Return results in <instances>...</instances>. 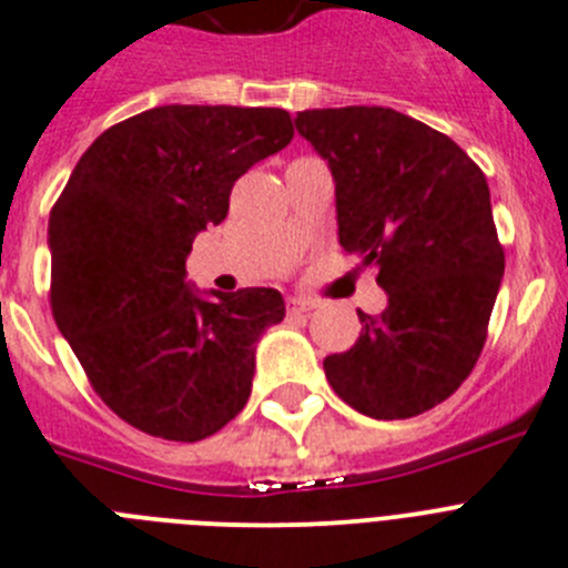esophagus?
<instances>
[{
    "label": "esophagus",
    "instance_id": "34e87169",
    "mask_svg": "<svg viewBox=\"0 0 568 568\" xmlns=\"http://www.w3.org/2000/svg\"><path fill=\"white\" fill-rule=\"evenodd\" d=\"M288 316H302V314H311V311L316 308L314 300H302V296H294V300H288Z\"/></svg>",
    "mask_w": 568,
    "mask_h": 568
}]
</instances>
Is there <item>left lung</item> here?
<instances>
[{
    "mask_svg": "<svg viewBox=\"0 0 568 568\" xmlns=\"http://www.w3.org/2000/svg\"><path fill=\"white\" fill-rule=\"evenodd\" d=\"M296 131L336 182L338 243L375 266L384 314L325 358L333 392L375 420L443 404L476 367L505 274L479 164L420 120L384 105L311 109Z\"/></svg>",
    "mask_w": 568,
    "mask_h": 568,
    "instance_id": "left-lung-1",
    "label": "left lung"
}]
</instances>
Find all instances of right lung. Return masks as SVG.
Listing matches in <instances>:
<instances>
[{"instance_id":"obj_1","label":"right lung","mask_w":568,"mask_h":568,"mask_svg":"<svg viewBox=\"0 0 568 568\" xmlns=\"http://www.w3.org/2000/svg\"><path fill=\"white\" fill-rule=\"evenodd\" d=\"M294 136L285 109L159 105L111 125L50 212V305L92 389L129 426L195 443L246 406L274 288L204 300L184 260L232 184Z\"/></svg>"}]
</instances>
